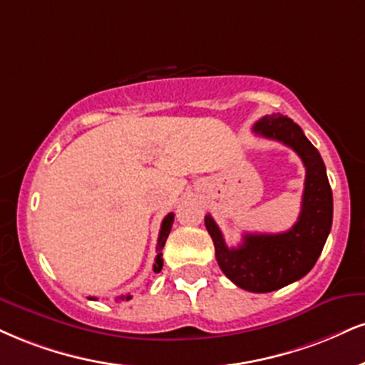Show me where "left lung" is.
Instances as JSON below:
<instances>
[{"instance_id": "8db88e82", "label": "left lung", "mask_w": 365, "mask_h": 365, "mask_svg": "<svg viewBox=\"0 0 365 365\" xmlns=\"http://www.w3.org/2000/svg\"><path fill=\"white\" fill-rule=\"evenodd\" d=\"M253 133L294 149L304 163L299 219L279 235H245L236 248L227 247L210 214L205 216V227L214 241L219 267L231 282L250 292H272L302 279L314 267L331 230L333 195L318 149L292 118L280 113L265 115L253 125Z\"/></svg>"}]
</instances>
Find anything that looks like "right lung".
<instances>
[{"instance_id":"right-lung-1","label":"right lung","mask_w":365,"mask_h":365,"mask_svg":"<svg viewBox=\"0 0 365 365\" xmlns=\"http://www.w3.org/2000/svg\"><path fill=\"white\" fill-rule=\"evenodd\" d=\"M173 214H168V216H166L165 219H163V222H161V230H160V236H158V247H156V252H158V255H156V258H155V272H160L161 269H163V253H161V250H163V247H165V243H166V238H168V235H170V231H171V225H173ZM130 294H125V296H118L117 297V301H129L130 299ZM88 299H91V301H96V297H88Z\"/></svg>"}]
</instances>
